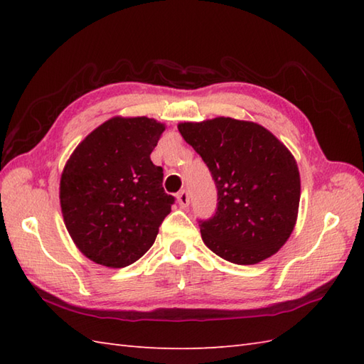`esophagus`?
<instances>
[{"instance_id": "obj_1", "label": "esophagus", "mask_w": 364, "mask_h": 364, "mask_svg": "<svg viewBox=\"0 0 364 364\" xmlns=\"http://www.w3.org/2000/svg\"><path fill=\"white\" fill-rule=\"evenodd\" d=\"M176 200H178V203H180L181 208H186V206L189 205V194H188V191L183 189V191L178 192V194H176Z\"/></svg>"}]
</instances>
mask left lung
<instances>
[{
  "mask_svg": "<svg viewBox=\"0 0 364 364\" xmlns=\"http://www.w3.org/2000/svg\"><path fill=\"white\" fill-rule=\"evenodd\" d=\"M218 189V208L198 220L203 242L235 264H257L288 241L296 225L300 175L289 150L258 123L218 117L178 125Z\"/></svg>",
  "mask_w": 364,
  "mask_h": 364,
  "instance_id": "obj_1",
  "label": "left lung"
}]
</instances>
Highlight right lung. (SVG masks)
Instances as JSON below:
<instances>
[{"instance_id": "right-lung-1", "label": "right lung", "mask_w": 364, "mask_h": 364, "mask_svg": "<svg viewBox=\"0 0 364 364\" xmlns=\"http://www.w3.org/2000/svg\"><path fill=\"white\" fill-rule=\"evenodd\" d=\"M164 125L114 117L76 146L60 178V208L78 249L97 264L127 267L153 245L175 197L150 154Z\"/></svg>"}]
</instances>
